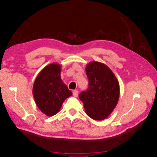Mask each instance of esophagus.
I'll return each mask as SVG.
<instances>
[{
	"label": "esophagus",
	"instance_id": "1",
	"mask_svg": "<svg viewBox=\"0 0 157 157\" xmlns=\"http://www.w3.org/2000/svg\"><path fill=\"white\" fill-rule=\"evenodd\" d=\"M73 95L74 97H78V90H74V91H73Z\"/></svg>",
	"mask_w": 157,
	"mask_h": 157
}]
</instances>
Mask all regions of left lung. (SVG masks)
I'll return each instance as SVG.
<instances>
[{
    "instance_id": "obj_1",
    "label": "left lung",
    "mask_w": 157,
    "mask_h": 157,
    "mask_svg": "<svg viewBox=\"0 0 157 157\" xmlns=\"http://www.w3.org/2000/svg\"><path fill=\"white\" fill-rule=\"evenodd\" d=\"M89 88L79 95L86 113L95 121L107 118L118 102L120 86L116 77L107 65L91 62L86 65Z\"/></svg>"
}]
</instances>
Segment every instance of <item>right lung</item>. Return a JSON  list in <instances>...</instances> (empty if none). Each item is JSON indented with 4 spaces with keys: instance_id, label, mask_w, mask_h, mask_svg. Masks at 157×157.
I'll use <instances>...</instances> for the list:
<instances>
[{
    "instance_id": "obj_1",
    "label": "right lung",
    "mask_w": 157,
    "mask_h": 157,
    "mask_svg": "<svg viewBox=\"0 0 157 157\" xmlns=\"http://www.w3.org/2000/svg\"><path fill=\"white\" fill-rule=\"evenodd\" d=\"M33 94L36 105L42 113L52 116L59 112L63 101L72 95L61 79V66L50 63L37 75Z\"/></svg>"
}]
</instances>
